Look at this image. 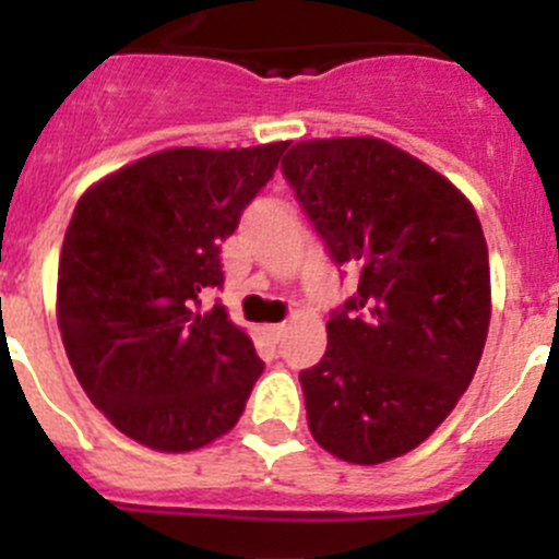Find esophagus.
<instances>
[{
    "label": "esophagus",
    "mask_w": 559,
    "mask_h": 559,
    "mask_svg": "<svg viewBox=\"0 0 559 559\" xmlns=\"http://www.w3.org/2000/svg\"><path fill=\"white\" fill-rule=\"evenodd\" d=\"M267 333L275 338V342H278V338L286 333V325L284 322H278V325H267Z\"/></svg>",
    "instance_id": "obj_1"
}]
</instances>
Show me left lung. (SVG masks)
<instances>
[{"label": "left lung", "mask_w": 559, "mask_h": 559, "mask_svg": "<svg viewBox=\"0 0 559 559\" xmlns=\"http://www.w3.org/2000/svg\"><path fill=\"white\" fill-rule=\"evenodd\" d=\"M358 295L300 374L317 444L374 466L416 450L477 372L491 322L488 245L447 176L380 138L300 140L281 162Z\"/></svg>", "instance_id": "obj_1"}]
</instances>
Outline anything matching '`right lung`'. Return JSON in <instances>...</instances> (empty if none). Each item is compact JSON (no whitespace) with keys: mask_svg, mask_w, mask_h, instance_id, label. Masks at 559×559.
Segmentation results:
<instances>
[{"mask_svg":"<svg viewBox=\"0 0 559 559\" xmlns=\"http://www.w3.org/2000/svg\"><path fill=\"white\" fill-rule=\"evenodd\" d=\"M286 140L165 148L98 179L76 203L57 267V325L76 380L123 436L192 452L242 416L264 364L226 306L221 242L278 168Z\"/></svg>","mask_w":559,"mask_h":559,"instance_id":"obj_1","label":"right lung"}]
</instances>
